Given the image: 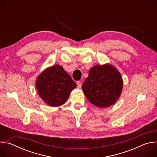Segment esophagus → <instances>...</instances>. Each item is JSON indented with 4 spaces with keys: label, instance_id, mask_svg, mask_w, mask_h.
Returning <instances> with one entry per match:
<instances>
[{
    "label": "esophagus",
    "instance_id": "obj_1",
    "mask_svg": "<svg viewBox=\"0 0 157 157\" xmlns=\"http://www.w3.org/2000/svg\"><path fill=\"white\" fill-rule=\"evenodd\" d=\"M76 84H77V87L80 88L81 87V82L80 81H78Z\"/></svg>",
    "mask_w": 157,
    "mask_h": 157
}]
</instances>
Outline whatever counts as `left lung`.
I'll return each mask as SVG.
<instances>
[{
    "instance_id": "obj_1",
    "label": "left lung",
    "mask_w": 157,
    "mask_h": 157,
    "mask_svg": "<svg viewBox=\"0 0 157 157\" xmlns=\"http://www.w3.org/2000/svg\"><path fill=\"white\" fill-rule=\"evenodd\" d=\"M122 87L121 74L109 64L94 66L82 86L86 98L99 107H109L115 103L119 98Z\"/></svg>"
}]
</instances>
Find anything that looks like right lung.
<instances>
[{
	"label": "right lung",
	"mask_w": 157,
	"mask_h": 157,
	"mask_svg": "<svg viewBox=\"0 0 157 157\" xmlns=\"http://www.w3.org/2000/svg\"><path fill=\"white\" fill-rule=\"evenodd\" d=\"M36 87L41 98L48 105L55 107L66 102L76 84L63 67L57 64L39 75Z\"/></svg>",
	"instance_id": "add662e5"
}]
</instances>
